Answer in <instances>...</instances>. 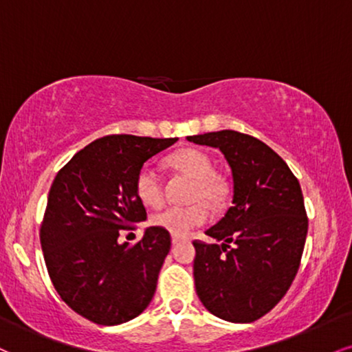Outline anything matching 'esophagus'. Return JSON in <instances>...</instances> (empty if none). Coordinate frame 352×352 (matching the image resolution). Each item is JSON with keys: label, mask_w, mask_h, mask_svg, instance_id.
<instances>
[{"label": "esophagus", "mask_w": 352, "mask_h": 352, "mask_svg": "<svg viewBox=\"0 0 352 352\" xmlns=\"http://www.w3.org/2000/svg\"><path fill=\"white\" fill-rule=\"evenodd\" d=\"M182 241H185L184 236H177V234H172V244L177 245L179 243H182Z\"/></svg>", "instance_id": "obj_1"}]
</instances>
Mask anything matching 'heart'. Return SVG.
Listing matches in <instances>:
<instances>
[{
    "mask_svg": "<svg viewBox=\"0 0 352 352\" xmlns=\"http://www.w3.org/2000/svg\"><path fill=\"white\" fill-rule=\"evenodd\" d=\"M168 164L177 170L193 179L190 203L187 206H167L152 217V224L170 234L187 236L195 228L203 226L211 219V203H221L226 197L228 187L221 175L213 172V164L205 152L198 149H182L168 157ZM135 193L142 203L157 206L164 200L162 177L154 165L146 164L135 177Z\"/></svg>",
    "mask_w": 352,
    "mask_h": 352,
    "instance_id": "heart-1",
    "label": "heart"
}]
</instances>
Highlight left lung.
Masks as SVG:
<instances>
[{
  "label": "left lung",
  "mask_w": 352,
  "mask_h": 352,
  "mask_svg": "<svg viewBox=\"0 0 352 352\" xmlns=\"http://www.w3.org/2000/svg\"><path fill=\"white\" fill-rule=\"evenodd\" d=\"M187 139L221 151L234 184L232 206L206 231L221 244L193 243L197 295L218 318L251 323L280 302L298 272L308 232L302 188L252 135L224 129Z\"/></svg>",
  "instance_id": "obj_1"
}]
</instances>
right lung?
<instances>
[{"instance_id":"1","label":"right lung","mask_w":352,"mask_h":352,"mask_svg":"<svg viewBox=\"0 0 352 352\" xmlns=\"http://www.w3.org/2000/svg\"><path fill=\"white\" fill-rule=\"evenodd\" d=\"M179 139L113 134L96 139L55 175L41 226V245L55 290L75 313L114 326L146 310L170 251V234L146 228L138 244L122 230L147 218L135 193L146 160Z\"/></svg>"}]
</instances>
